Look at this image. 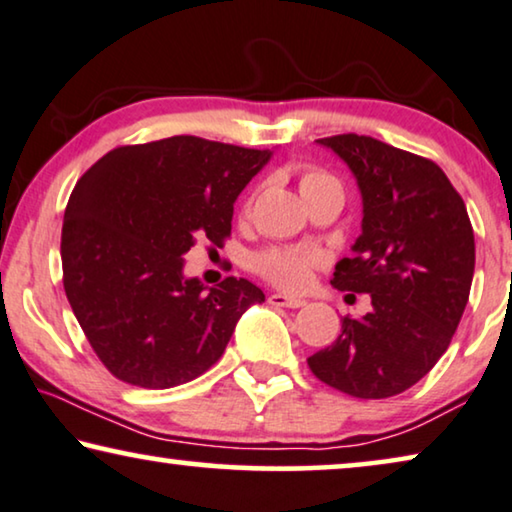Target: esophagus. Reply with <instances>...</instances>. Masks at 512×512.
<instances>
[{
    "label": "esophagus",
    "mask_w": 512,
    "mask_h": 512,
    "mask_svg": "<svg viewBox=\"0 0 512 512\" xmlns=\"http://www.w3.org/2000/svg\"><path fill=\"white\" fill-rule=\"evenodd\" d=\"M269 303L278 305V308H303L305 299H301V296H289V294L276 292V294L269 296Z\"/></svg>",
    "instance_id": "obj_1"
}]
</instances>
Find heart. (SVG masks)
<instances>
[{
    "mask_svg": "<svg viewBox=\"0 0 512 512\" xmlns=\"http://www.w3.org/2000/svg\"><path fill=\"white\" fill-rule=\"evenodd\" d=\"M324 183H338V181L326 172L305 170L299 186H301V193H305V190L324 186ZM248 209H250V202L246 204V211ZM317 259H319L317 255L305 253V250H269V253L259 255L255 259V266L262 276H266L271 282H276V285L299 289L308 282L310 271L312 266L317 264Z\"/></svg>",
    "mask_w": 512,
    "mask_h": 512,
    "instance_id": "1",
    "label": "heart"
}]
</instances>
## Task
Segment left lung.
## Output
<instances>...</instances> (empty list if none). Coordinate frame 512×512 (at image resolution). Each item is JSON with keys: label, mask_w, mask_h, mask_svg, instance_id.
<instances>
[{"label": "left lung", "mask_w": 512, "mask_h": 512, "mask_svg": "<svg viewBox=\"0 0 512 512\" xmlns=\"http://www.w3.org/2000/svg\"><path fill=\"white\" fill-rule=\"evenodd\" d=\"M345 160L363 200L354 255L331 285L372 296L361 319H342L331 347L308 365L319 381L354 398L407 391L434 368L467 308L476 243L467 207L432 160L368 135L317 140Z\"/></svg>", "instance_id": "8db88e82"}]
</instances>
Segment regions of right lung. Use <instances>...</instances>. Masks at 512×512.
<instances>
[{"instance_id":"obj_1","label":"right lung","mask_w":512,"mask_h":512,"mask_svg":"<svg viewBox=\"0 0 512 512\" xmlns=\"http://www.w3.org/2000/svg\"><path fill=\"white\" fill-rule=\"evenodd\" d=\"M273 151L174 135L117 147L75 183L61 227L66 299L114 377L172 388L223 356L264 292L246 278L183 276L195 239L223 246L234 202Z\"/></svg>"}]
</instances>
